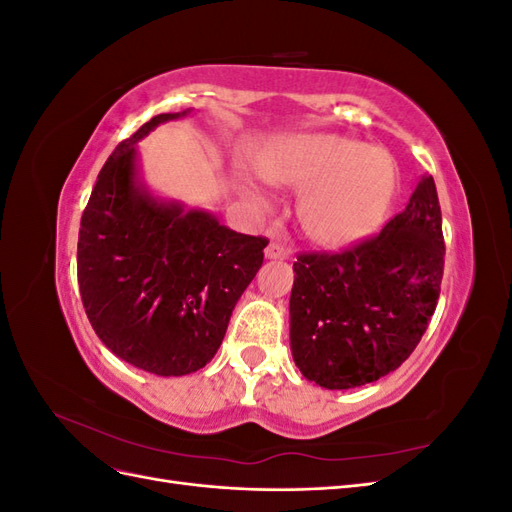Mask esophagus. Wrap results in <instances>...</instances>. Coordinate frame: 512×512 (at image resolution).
Listing matches in <instances>:
<instances>
[{
  "instance_id": "obj_1",
  "label": "esophagus",
  "mask_w": 512,
  "mask_h": 512,
  "mask_svg": "<svg viewBox=\"0 0 512 512\" xmlns=\"http://www.w3.org/2000/svg\"><path fill=\"white\" fill-rule=\"evenodd\" d=\"M265 254H267V258H271V260H286V258H290V250H288V247L282 245V243H277V241H271V243L267 245Z\"/></svg>"
}]
</instances>
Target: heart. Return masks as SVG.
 <instances>
[{
    "instance_id": "obj_1",
    "label": "heart",
    "mask_w": 512,
    "mask_h": 512,
    "mask_svg": "<svg viewBox=\"0 0 512 512\" xmlns=\"http://www.w3.org/2000/svg\"><path fill=\"white\" fill-rule=\"evenodd\" d=\"M265 173L288 188H310L301 205L303 226L331 247L371 235L389 211L397 185L389 153L337 134L294 138L265 160Z\"/></svg>"
}]
</instances>
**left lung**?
Returning <instances> with one entry per match:
<instances>
[{
	"label": "left lung",
	"instance_id": "1",
	"mask_svg": "<svg viewBox=\"0 0 512 512\" xmlns=\"http://www.w3.org/2000/svg\"><path fill=\"white\" fill-rule=\"evenodd\" d=\"M436 183L423 175L406 207L342 252H301L290 294V348L324 389L391 374L421 342L444 273Z\"/></svg>",
	"mask_w": 512,
	"mask_h": 512
}]
</instances>
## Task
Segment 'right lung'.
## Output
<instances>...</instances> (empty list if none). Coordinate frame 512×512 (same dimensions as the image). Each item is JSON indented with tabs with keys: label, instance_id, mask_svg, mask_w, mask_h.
<instances>
[{
	"label": "right lung",
	"instance_id": "1",
	"mask_svg": "<svg viewBox=\"0 0 512 512\" xmlns=\"http://www.w3.org/2000/svg\"><path fill=\"white\" fill-rule=\"evenodd\" d=\"M177 117L156 115L115 147L83 211L76 252L96 335L119 359L158 376L192 374L213 359L269 243L138 188L136 143Z\"/></svg>",
	"mask_w": 512,
	"mask_h": 512
}]
</instances>
